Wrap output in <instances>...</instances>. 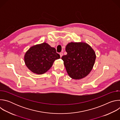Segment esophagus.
Here are the masks:
<instances>
[{
	"instance_id": "obj_1",
	"label": "esophagus",
	"mask_w": 120,
	"mask_h": 120,
	"mask_svg": "<svg viewBox=\"0 0 120 120\" xmlns=\"http://www.w3.org/2000/svg\"><path fill=\"white\" fill-rule=\"evenodd\" d=\"M60 57H62V56H63V53H60Z\"/></svg>"
}]
</instances>
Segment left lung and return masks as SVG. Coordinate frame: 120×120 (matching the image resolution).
Instances as JSON below:
<instances>
[{
  "label": "left lung",
  "instance_id": "8db88e82",
  "mask_svg": "<svg viewBox=\"0 0 120 120\" xmlns=\"http://www.w3.org/2000/svg\"><path fill=\"white\" fill-rule=\"evenodd\" d=\"M67 55L62 57L67 73L72 79L79 80L88 75L96 59L94 50L84 42H70L65 47Z\"/></svg>",
  "mask_w": 120,
  "mask_h": 120
}]
</instances>
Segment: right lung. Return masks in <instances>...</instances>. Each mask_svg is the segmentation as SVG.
I'll return each mask as SVG.
<instances>
[{
	"label": "right lung",
	"mask_w": 120,
	"mask_h": 120,
	"mask_svg": "<svg viewBox=\"0 0 120 120\" xmlns=\"http://www.w3.org/2000/svg\"><path fill=\"white\" fill-rule=\"evenodd\" d=\"M59 58L60 55L56 49L45 42L31 46L24 56L25 63L28 69L37 75L46 73L55 61Z\"/></svg>",
	"instance_id": "1"
}]
</instances>
